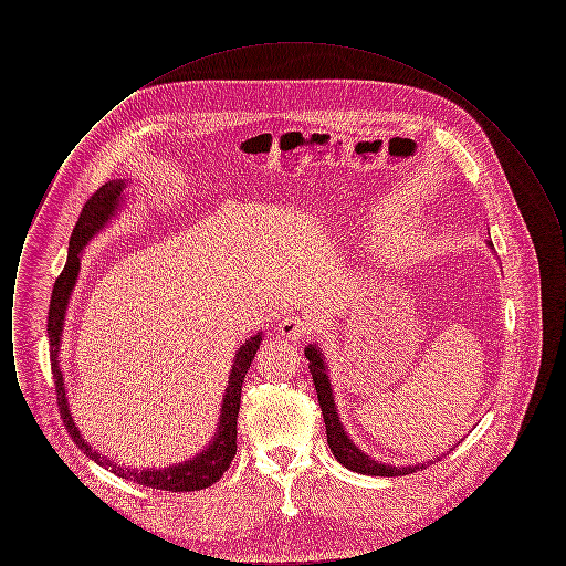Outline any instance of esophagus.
<instances>
[{
	"label": "esophagus",
	"instance_id": "obj_1",
	"mask_svg": "<svg viewBox=\"0 0 566 566\" xmlns=\"http://www.w3.org/2000/svg\"><path fill=\"white\" fill-rule=\"evenodd\" d=\"M277 326H280V333H282L286 339H291V342H298L305 333L312 331V323H310L307 318H301V316H289V318H284Z\"/></svg>",
	"mask_w": 566,
	"mask_h": 566
}]
</instances>
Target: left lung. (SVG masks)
<instances>
[{"label":"left lung","mask_w":566,"mask_h":566,"mask_svg":"<svg viewBox=\"0 0 566 566\" xmlns=\"http://www.w3.org/2000/svg\"><path fill=\"white\" fill-rule=\"evenodd\" d=\"M488 248L494 250V245L490 240H485ZM305 358L310 360V374L314 379V386H316V392H318V403L323 409L324 424H326V441H328V448L333 452V457L337 458L346 469L356 471V473H363V475H377V478H397V475H409V473H416L418 469H427L431 462L439 460L437 458H429L427 462H416V464H388V462H381L376 458L365 454L360 448L354 446V441L350 439V434L346 432L344 422L339 420V413H337V405H335V397H333V386H331V379H328V367H326V360H324V354L316 344H310L305 348ZM460 443V441H458Z\"/></svg>","instance_id":"obj_1"}]
</instances>
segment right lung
<instances>
[{"label": "right lung", "mask_w": 566, "mask_h": 566, "mask_svg": "<svg viewBox=\"0 0 566 566\" xmlns=\"http://www.w3.org/2000/svg\"><path fill=\"white\" fill-rule=\"evenodd\" d=\"M129 180H109L102 189L97 190L82 208L81 218L74 227V233L70 238V250H67V263L56 277L51 295V310H49V342H51V367H53L54 388H56V403L61 409L63 424L74 439V443L81 448L82 452L91 460H95L99 467H106L114 475L129 480L134 484L146 485V488H157V490H169V492H195L203 490L208 485L216 484L222 473L229 469L231 460L235 458L238 450V413H240V399H242L243 377L248 374L252 358L259 350L263 342V331L245 339L231 365L229 381L222 395L220 403V416L216 424L214 437L212 441L190 460L176 462L169 467H159V469H137V467H125L114 462L112 458L104 457L102 452L93 450L88 441L82 437L78 427L74 424L67 395H65V379L59 365V354H61V339H63V324H65V314L67 305L74 293V286L78 282L81 273L82 250L86 243L91 242L95 235H99L114 216H118L120 208H125V189Z\"/></svg>", "instance_id": "obj_1"}]
</instances>
